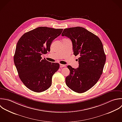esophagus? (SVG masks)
I'll return each mask as SVG.
<instances>
[{"label":"esophagus","instance_id":"1","mask_svg":"<svg viewBox=\"0 0 122 122\" xmlns=\"http://www.w3.org/2000/svg\"><path fill=\"white\" fill-rule=\"evenodd\" d=\"M60 67L61 68H62V67H66V65H62V64H60Z\"/></svg>","mask_w":122,"mask_h":122}]
</instances>
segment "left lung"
Masks as SVG:
<instances>
[{
    "instance_id": "8db88e82",
    "label": "left lung",
    "mask_w": 122,
    "mask_h": 122,
    "mask_svg": "<svg viewBox=\"0 0 122 122\" xmlns=\"http://www.w3.org/2000/svg\"><path fill=\"white\" fill-rule=\"evenodd\" d=\"M62 36L69 38L74 55H79V67L68 66L70 75L66 78L67 86L78 93H84L97 82L106 61L103 46L100 38L82 27L65 28Z\"/></svg>"
}]
</instances>
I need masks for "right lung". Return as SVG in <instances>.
I'll list each match as a JSON object with an SVG mask.
<instances>
[{"label": "right lung", "instance_id": "add662e5", "mask_svg": "<svg viewBox=\"0 0 122 122\" xmlns=\"http://www.w3.org/2000/svg\"><path fill=\"white\" fill-rule=\"evenodd\" d=\"M63 30L38 27L25 33L18 41L14 61L20 80L30 90L40 93L51 86L59 64L42 59L41 56L50 51L51 43Z\"/></svg>", "mask_w": 122, "mask_h": 122}]
</instances>
